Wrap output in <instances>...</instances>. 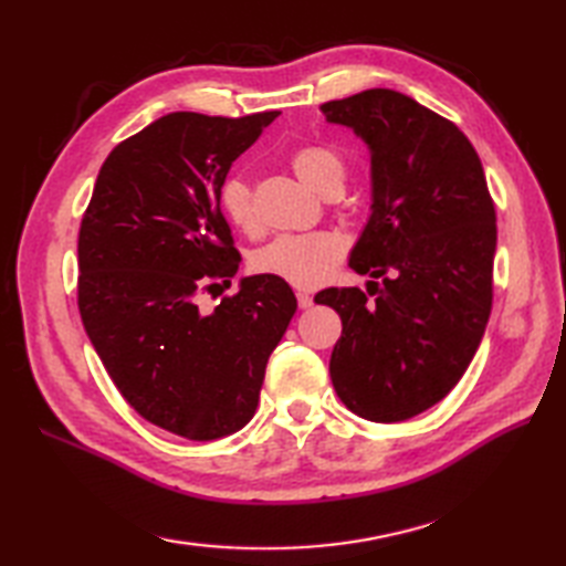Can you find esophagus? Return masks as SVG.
Here are the masks:
<instances>
[{
  "instance_id": "1",
  "label": "esophagus",
  "mask_w": 566,
  "mask_h": 566,
  "mask_svg": "<svg viewBox=\"0 0 566 566\" xmlns=\"http://www.w3.org/2000/svg\"><path fill=\"white\" fill-rule=\"evenodd\" d=\"M296 302L302 308H308V306H314V296H311L308 292H296Z\"/></svg>"
}]
</instances>
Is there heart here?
I'll return each mask as SVG.
<instances>
[{
    "mask_svg": "<svg viewBox=\"0 0 566 566\" xmlns=\"http://www.w3.org/2000/svg\"><path fill=\"white\" fill-rule=\"evenodd\" d=\"M292 170L306 187L323 197H335L345 185V163L328 146H304L292 155ZM221 209L235 228L258 233L260 221L245 177L233 175L221 185ZM343 240L328 231L286 233L274 238L255 255V270L274 274L302 290L318 286L343 258Z\"/></svg>",
    "mask_w": 566,
    "mask_h": 566,
    "instance_id": "b5f03b06",
    "label": "heart"
}]
</instances>
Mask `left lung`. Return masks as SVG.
<instances>
[{
    "instance_id": "obj_1",
    "label": "left lung",
    "mask_w": 566,
    "mask_h": 566,
    "mask_svg": "<svg viewBox=\"0 0 566 566\" xmlns=\"http://www.w3.org/2000/svg\"><path fill=\"white\" fill-rule=\"evenodd\" d=\"M369 150L371 213L350 252L367 294L331 286L343 335L331 379L353 413L399 423L462 379L491 314L496 211L472 143L448 118L394 90L321 106Z\"/></svg>"
}]
</instances>
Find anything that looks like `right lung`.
<instances>
[{"mask_svg": "<svg viewBox=\"0 0 566 566\" xmlns=\"http://www.w3.org/2000/svg\"><path fill=\"white\" fill-rule=\"evenodd\" d=\"M276 116L158 118L109 153L82 219L84 331L124 399L187 440L226 438L255 416L264 367L296 311L274 274L243 276L211 314L197 304L238 272L221 185Z\"/></svg>", "mask_w": 566, "mask_h": 566, "instance_id": "obj_1", "label": "right lung"}]
</instances>
